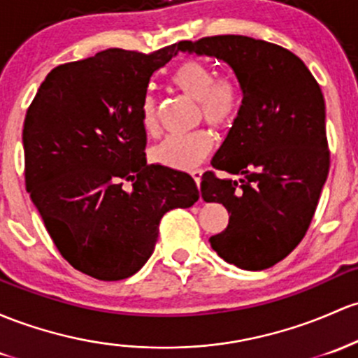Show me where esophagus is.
<instances>
[{"label": "esophagus", "mask_w": 358, "mask_h": 358, "mask_svg": "<svg viewBox=\"0 0 358 358\" xmlns=\"http://www.w3.org/2000/svg\"><path fill=\"white\" fill-rule=\"evenodd\" d=\"M202 170H195V171H192V178H194V182L197 183V187L200 185V182H202Z\"/></svg>", "instance_id": "obj_1"}]
</instances>
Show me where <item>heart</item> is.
Instances as JSON below:
<instances>
[{"label": "heart", "mask_w": 358, "mask_h": 358, "mask_svg": "<svg viewBox=\"0 0 358 358\" xmlns=\"http://www.w3.org/2000/svg\"><path fill=\"white\" fill-rule=\"evenodd\" d=\"M173 83L185 95L197 100L200 117L217 129H227L236 120L241 108V86L233 76L214 78V71L200 61L182 62L173 73ZM141 122L148 134L158 131V105L148 95L141 107ZM214 136L207 129L190 134L168 136L152 148V159L173 170H192L210 155Z\"/></svg>", "instance_id": "1"}]
</instances>
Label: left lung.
Returning a JSON list of instances; mask_svg holds the SVG:
<instances>
[{
    "label": "left lung",
    "mask_w": 358,
    "mask_h": 358,
    "mask_svg": "<svg viewBox=\"0 0 358 358\" xmlns=\"http://www.w3.org/2000/svg\"><path fill=\"white\" fill-rule=\"evenodd\" d=\"M180 52L215 57L234 71L241 108L212 158L238 180L202 175L206 202H219L229 224L212 236L224 262L265 270L304 238L328 178L324 98L296 54L245 35L183 41Z\"/></svg>",
    "instance_id": "left-lung-1"
}]
</instances>
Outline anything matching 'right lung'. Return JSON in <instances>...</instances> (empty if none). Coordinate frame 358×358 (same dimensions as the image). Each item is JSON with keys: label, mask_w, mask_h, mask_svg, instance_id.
<instances>
[{"label": "right lung", "mask_w": 358, "mask_h": 358, "mask_svg": "<svg viewBox=\"0 0 358 358\" xmlns=\"http://www.w3.org/2000/svg\"><path fill=\"white\" fill-rule=\"evenodd\" d=\"M176 54V44L152 54L107 49L57 66L27 110V192L59 253L98 280L143 268L161 217L199 200L190 175L144 155L149 80Z\"/></svg>", "instance_id": "right-lung-1"}]
</instances>
